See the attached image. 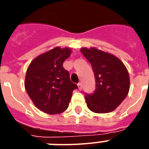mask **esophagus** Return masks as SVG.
Instances as JSON below:
<instances>
[{
	"label": "esophagus",
	"instance_id": "esophagus-1",
	"mask_svg": "<svg viewBox=\"0 0 149 149\" xmlns=\"http://www.w3.org/2000/svg\"><path fill=\"white\" fill-rule=\"evenodd\" d=\"M78 88H79V90H82V88H83V86H82V84H81V83H79V84H78Z\"/></svg>",
	"mask_w": 149,
	"mask_h": 149
}]
</instances>
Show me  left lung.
I'll return each instance as SVG.
<instances>
[{"label":"left lung","instance_id":"obj_1","mask_svg":"<svg viewBox=\"0 0 149 149\" xmlns=\"http://www.w3.org/2000/svg\"><path fill=\"white\" fill-rule=\"evenodd\" d=\"M80 52L91 63L96 80L94 93L85 96L88 108L97 113L114 111L129 92L127 68L117 56L95 47L81 48Z\"/></svg>","mask_w":149,"mask_h":149}]
</instances>
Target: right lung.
Here are the masks:
<instances>
[{
    "label": "right lung",
    "mask_w": 149,
    "mask_h": 149,
    "mask_svg": "<svg viewBox=\"0 0 149 149\" xmlns=\"http://www.w3.org/2000/svg\"><path fill=\"white\" fill-rule=\"evenodd\" d=\"M70 48L55 47L31 61L27 69L24 87L35 106L48 114L63 113L68 108L72 91L77 89L63 66Z\"/></svg>",
    "instance_id": "right-lung-1"
}]
</instances>
